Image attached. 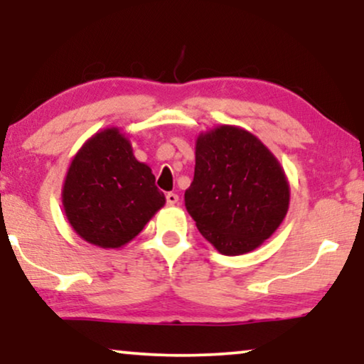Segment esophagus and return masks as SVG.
<instances>
[{
  "label": "esophagus",
  "mask_w": 364,
  "mask_h": 364,
  "mask_svg": "<svg viewBox=\"0 0 364 364\" xmlns=\"http://www.w3.org/2000/svg\"><path fill=\"white\" fill-rule=\"evenodd\" d=\"M166 198H167L168 205H178V196H177V193L168 192L167 196H166Z\"/></svg>",
  "instance_id": "1"
}]
</instances>
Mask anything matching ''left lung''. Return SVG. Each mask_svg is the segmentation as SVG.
I'll return each instance as SVG.
<instances>
[{
    "label": "left lung",
    "mask_w": 364,
    "mask_h": 364,
    "mask_svg": "<svg viewBox=\"0 0 364 364\" xmlns=\"http://www.w3.org/2000/svg\"><path fill=\"white\" fill-rule=\"evenodd\" d=\"M183 200L203 238L235 257L253 252L280 227L290 183L255 134L220 124L197 136L196 171Z\"/></svg>",
    "instance_id": "left-lung-1"
}]
</instances>
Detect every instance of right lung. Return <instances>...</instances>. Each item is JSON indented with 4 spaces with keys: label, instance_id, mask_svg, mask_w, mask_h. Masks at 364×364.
<instances>
[{
    "label": "right lung",
    "instance_id": "right-lung-1",
    "mask_svg": "<svg viewBox=\"0 0 364 364\" xmlns=\"http://www.w3.org/2000/svg\"><path fill=\"white\" fill-rule=\"evenodd\" d=\"M61 200L73 230L104 250L127 245L166 205L152 168L137 161L126 132L114 126L89 137L73 157Z\"/></svg>",
    "mask_w": 364,
    "mask_h": 364
}]
</instances>
